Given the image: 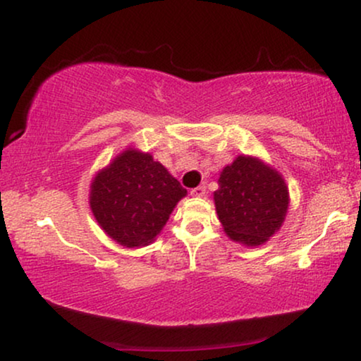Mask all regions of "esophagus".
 <instances>
[{"mask_svg":"<svg viewBox=\"0 0 361 361\" xmlns=\"http://www.w3.org/2000/svg\"><path fill=\"white\" fill-rule=\"evenodd\" d=\"M190 193H191V196H196V198H200V196H204L206 188H204V186H196V188L191 190Z\"/></svg>","mask_w":361,"mask_h":361,"instance_id":"esophagus-1","label":"esophagus"}]
</instances>
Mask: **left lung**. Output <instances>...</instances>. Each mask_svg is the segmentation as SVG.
<instances>
[{"label": "left lung", "instance_id": "left-lung-1", "mask_svg": "<svg viewBox=\"0 0 361 361\" xmlns=\"http://www.w3.org/2000/svg\"><path fill=\"white\" fill-rule=\"evenodd\" d=\"M214 203L226 234L234 241L259 246L281 228L289 191L277 171L262 161L238 157L221 173Z\"/></svg>", "mask_w": 361, "mask_h": 361}]
</instances>
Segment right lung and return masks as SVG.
I'll return each instance as SVG.
<instances>
[{"label": "right lung", "instance_id": "1", "mask_svg": "<svg viewBox=\"0 0 361 361\" xmlns=\"http://www.w3.org/2000/svg\"><path fill=\"white\" fill-rule=\"evenodd\" d=\"M185 195L180 181L152 155L127 150L95 176L90 208L110 238L135 247L160 233Z\"/></svg>", "mask_w": 361, "mask_h": 361}]
</instances>
